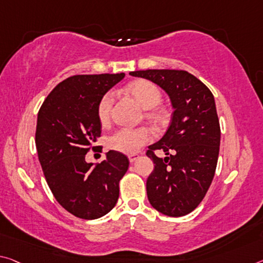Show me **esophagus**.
<instances>
[{
    "mask_svg": "<svg viewBox=\"0 0 263 263\" xmlns=\"http://www.w3.org/2000/svg\"><path fill=\"white\" fill-rule=\"evenodd\" d=\"M139 158V154H131V156H128V160H130V162H135L136 160H138Z\"/></svg>",
    "mask_w": 263,
    "mask_h": 263,
    "instance_id": "34e87169",
    "label": "esophagus"
}]
</instances>
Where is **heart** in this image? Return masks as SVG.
<instances>
[{"instance_id": "obj_1", "label": "heart", "mask_w": 263, "mask_h": 263, "mask_svg": "<svg viewBox=\"0 0 263 263\" xmlns=\"http://www.w3.org/2000/svg\"><path fill=\"white\" fill-rule=\"evenodd\" d=\"M126 92L135 99L137 104L146 110L145 117L153 123H160L164 119V112L157 109L159 105L162 93L159 87L147 79H138L132 82L126 87ZM114 93L107 92L103 96L98 103L97 115L102 123H107L111 116V109L114 105ZM152 136L147 128H127L123 127L112 133L107 139V146L124 154H135L139 152L149 140Z\"/></svg>"}]
</instances>
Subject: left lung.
<instances>
[{
  "instance_id": "1",
  "label": "left lung",
  "mask_w": 263,
  "mask_h": 263,
  "mask_svg": "<svg viewBox=\"0 0 263 263\" xmlns=\"http://www.w3.org/2000/svg\"><path fill=\"white\" fill-rule=\"evenodd\" d=\"M130 74L159 85L174 110L164 137L146 152L154 164L146 181L148 201L165 215L189 214L205 198L218 162L220 124L213 93L184 70H140ZM156 149L165 152L164 160L154 154Z\"/></svg>"
}]
</instances>
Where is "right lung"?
Returning <instances> with one entry per match:
<instances>
[{
  "label": "right lung",
  "mask_w": 263,
  "mask_h": 263,
  "mask_svg": "<svg viewBox=\"0 0 263 263\" xmlns=\"http://www.w3.org/2000/svg\"><path fill=\"white\" fill-rule=\"evenodd\" d=\"M124 77L122 72L66 78L37 116L36 148L45 180L58 203L77 218H102L118 201L127 157L109 151L105 160L93 165L85 161V154L101 137L98 103Z\"/></svg>",
  "instance_id": "1"
}]
</instances>
